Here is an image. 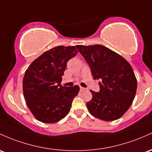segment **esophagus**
Returning a JSON list of instances; mask_svg holds the SVG:
<instances>
[{
  "mask_svg": "<svg viewBox=\"0 0 152 152\" xmlns=\"http://www.w3.org/2000/svg\"><path fill=\"white\" fill-rule=\"evenodd\" d=\"M80 90H81V91H85V90H86V88H84V87H80Z\"/></svg>",
  "mask_w": 152,
  "mask_h": 152,
  "instance_id": "esophagus-1",
  "label": "esophagus"
}]
</instances>
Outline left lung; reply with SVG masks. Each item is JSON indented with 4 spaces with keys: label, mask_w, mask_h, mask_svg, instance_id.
<instances>
[{
    "label": "left lung",
    "mask_w": 152,
    "mask_h": 152,
    "mask_svg": "<svg viewBox=\"0 0 152 152\" xmlns=\"http://www.w3.org/2000/svg\"><path fill=\"white\" fill-rule=\"evenodd\" d=\"M76 47L89 64L94 79L100 80L99 92L90 91L92 99L86 103L88 110L102 121L119 119L136 95L137 80L132 67L124 58L101 45Z\"/></svg>",
    "instance_id": "obj_1"
}]
</instances>
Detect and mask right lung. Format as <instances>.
<instances>
[{
    "label": "right lung",
    "mask_w": 152,
    "mask_h": 152,
    "mask_svg": "<svg viewBox=\"0 0 152 152\" xmlns=\"http://www.w3.org/2000/svg\"><path fill=\"white\" fill-rule=\"evenodd\" d=\"M75 46H58L45 52L30 64L23 79L26 105L40 122L54 123L67 115L79 86L61 85L70 59L78 53Z\"/></svg>",
    "instance_id": "1"
}]
</instances>
